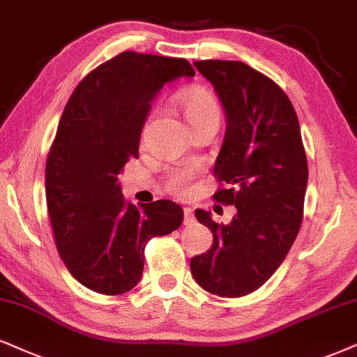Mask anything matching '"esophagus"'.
<instances>
[{
  "instance_id": "34e87169",
  "label": "esophagus",
  "mask_w": 357,
  "mask_h": 357,
  "mask_svg": "<svg viewBox=\"0 0 357 357\" xmlns=\"http://www.w3.org/2000/svg\"><path fill=\"white\" fill-rule=\"evenodd\" d=\"M191 222H194L192 209H191V207H184V220H183V224L188 225V224H191Z\"/></svg>"
}]
</instances>
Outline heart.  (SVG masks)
Returning a JSON list of instances; mask_svg holds the SVG:
<instances>
[{
	"label": "heart",
	"mask_w": 357,
	"mask_h": 357,
	"mask_svg": "<svg viewBox=\"0 0 357 357\" xmlns=\"http://www.w3.org/2000/svg\"><path fill=\"white\" fill-rule=\"evenodd\" d=\"M179 105L183 108L184 119L191 125L194 121L204 119H219L220 112L215 98L204 89H188L178 97ZM192 178L191 168H174L166 176V189L174 194H184L188 191L189 179Z\"/></svg>",
	"instance_id": "1"
}]
</instances>
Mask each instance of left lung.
Listing matches in <instances>:
<instances>
[{
  "label": "left lung",
  "instance_id": "obj_1",
  "mask_svg": "<svg viewBox=\"0 0 357 357\" xmlns=\"http://www.w3.org/2000/svg\"><path fill=\"white\" fill-rule=\"evenodd\" d=\"M194 66L214 85L227 119L214 201L236 206L237 214L224 225L196 209L214 241L192 257L191 273L212 295L237 298L277 272L298 236L308 163L295 108L272 79L238 61Z\"/></svg>",
  "mask_w": 357,
  "mask_h": 357
}]
</instances>
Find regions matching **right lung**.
Wrapping results in <instances>:
<instances>
[{
  "mask_svg": "<svg viewBox=\"0 0 357 357\" xmlns=\"http://www.w3.org/2000/svg\"><path fill=\"white\" fill-rule=\"evenodd\" d=\"M192 77L186 59L125 51L85 75L67 102L46 161V199L56 247L72 277L102 295L142 278L145 247L183 222L173 201L137 207L119 179L151 102L166 84Z\"/></svg>",
  "mask_w": 357,
  "mask_h": 357,
  "instance_id": "right-lung-1",
  "label": "right lung"
}]
</instances>
